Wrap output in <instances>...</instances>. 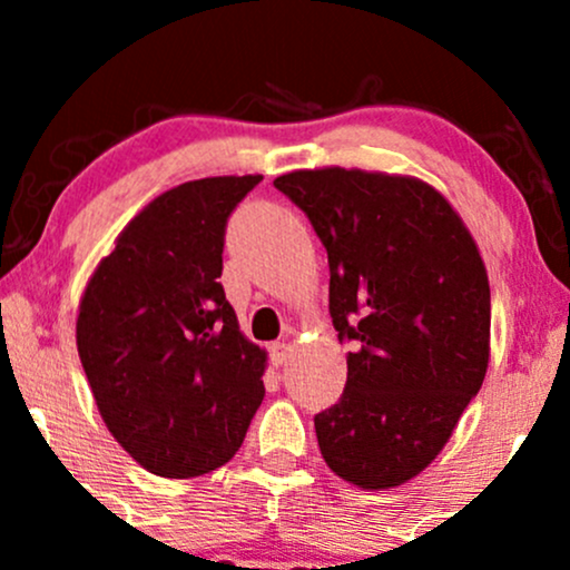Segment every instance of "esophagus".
<instances>
[{"instance_id":"34e87169","label":"esophagus","mask_w":570,"mask_h":570,"mask_svg":"<svg viewBox=\"0 0 570 570\" xmlns=\"http://www.w3.org/2000/svg\"><path fill=\"white\" fill-rule=\"evenodd\" d=\"M292 353V345L286 343H273L271 345V362L276 364V367H281V364H286V358H289Z\"/></svg>"}]
</instances>
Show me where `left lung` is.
I'll use <instances>...</instances> for the list:
<instances>
[{
	"mask_svg": "<svg viewBox=\"0 0 570 570\" xmlns=\"http://www.w3.org/2000/svg\"><path fill=\"white\" fill-rule=\"evenodd\" d=\"M330 259V313L351 343L337 404L313 417L326 466L358 488H396L440 455L485 381L490 286L450 203L410 176L292 171Z\"/></svg>",
	"mask_w": 570,
	"mask_h": 570,
	"instance_id": "1",
	"label": "left lung"
}]
</instances>
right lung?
Returning a JSON list of instances; mask_svg holds the SVG:
<instances>
[{
    "instance_id": "1",
    "label": "right lung",
    "mask_w": 570,
    "mask_h": 570,
    "mask_svg": "<svg viewBox=\"0 0 570 570\" xmlns=\"http://www.w3.org/2000/svg\"><path fill=\"white\" fill-rule=\"evenodd\" d=\"M263 176L168 189L128 222L82 294L77 351L104 423L171 480L225 466L263 404L265 351L222 289L227 219Z\"/></svg>"
}]
</instances>
